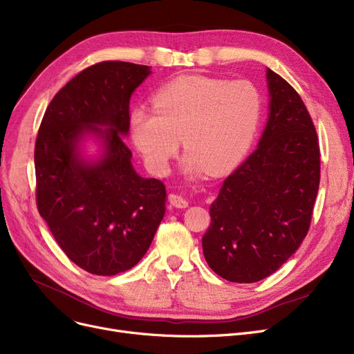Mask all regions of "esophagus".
<instances>
[{
	"mask_svg": "<svg viewBox=\"0 0 354 354\" xmlns=\"http://www.w3.org/2000/svg\"><path fill=\"white\" fill-rule=\"evenodd\" d=\"M169 203H171L176 208H187L188 207L187 198L180 194H175V192L169 195Z\"/></svg>",
	"mask_w": 354,
	"mask_h": 354,
	"instance_id": "1",
	"label": "esophagus"
}]
</instances>
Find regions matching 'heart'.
I'll return each mask as SVG.
<instances>
[{
    "instance_id": "1",
    "label": "heart",
    "mask_w": 354,
    "mask_h": 354,
    "mask_svg": "<svg viewBox=\"0 0 354 354\" xmlns=\"http://www.w3.org/2000/svg\"><path fill=\"white\" fill-rule=\"evenodd\" d=\"M153 110H133L130 126L153 174L166 175L182 139L189 175L223 174L249 151L262 118L263 101L250 81L228 82L204 75H183L160 86Z\"/></svg>"
}]
</instances>
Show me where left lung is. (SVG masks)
Returning <instances> with one entry per match:
<instances>
[{"label": "left lung", "instance_id": "left-lung-1", "mask_svg": "<svg viewBox=\"0 0 354 354\" xmlns=\"http://www.w3.org/2000/svg\"><path fill=\"white\" fill-rule=\"evenodd\" d=\"M270 114L257 149L209 207L203 236L208 266L237 283L278 270L308 233L319 187V146L298 92L268 69Z\"/></svg>", "mask_w": 354, "mask_h": 354}]
</instances>
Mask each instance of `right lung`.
Masks as SVG:
<instances>
[{
  "label": "right lung",
  "mask_w": 354,
  "mask_h": 354,
  "mask_svg": "<svg viewBox=\"0 0 354 354\" xmlns=\"http://www.w3.org/2000/svg\"><path fill=\"white\" fill-rule=\"evenodd\" d=\"M149 73L150 66L118 60L92 65L53 97L39 127V214L69 260L92 274L113 276L139 263L165 215V183L136 174L122 137L130 97ZM86 131L106 142V155L94 165L75 151Z\"/></svg>",
  "instance_id": "obj_1"
}]
</instances>
